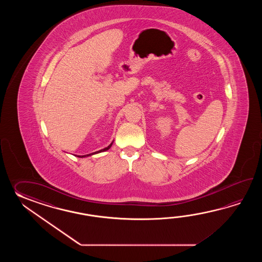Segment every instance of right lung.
<instances>
[{
    "instance_id": "add662e5",
    "label": "right lung",
    "mask_w": 262,
    "mask_h": 262,
    "mask_svg": "<svg viewBox=\"0 0 262 262\" xmlns=\"http://www.w3.org/2000/svg\"><path fill=\"white\" fill-rule=\"evenodd\" d=\"M112 143H113V141H112L111 144L108 145L106 148H104V149H102V150H98V151H95V152H93V154H89V155H86V156H78V157H86V156H93V155H95V154H98V152H102V151H105V150H107L108 149H111V147H112Z\"/></svg>"
}]
</instances>
